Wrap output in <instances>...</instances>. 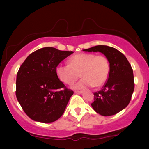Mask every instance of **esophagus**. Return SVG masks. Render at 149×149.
<instances>
[{
  "mask_svg": "<svg viewBox=\"0 0 149 149\" xmlns=\"http://www.w3.org/2000/svg\"><path fill=\"white\" fill-rule=\"evenodd\" d=\"M74 93H77V94H81V93H83V91H75Z\"/></svg>",
  "mask_w": 149,
  "mask_h": 149,
  "instance_id": "esophagus-1",
  "label": "esophagus"
}]
</instances>
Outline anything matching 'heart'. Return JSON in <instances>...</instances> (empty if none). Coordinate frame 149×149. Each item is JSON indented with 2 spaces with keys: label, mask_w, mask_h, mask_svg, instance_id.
<instances>
[{
  "label": "heart",
  "mask_w": 149,
  "mask_h": 149,
  "mask_svg": "<svg viewBox=\"0 0 149 149\" xmlns=\"http://www.w3.org/2000/svg\"><path fill=\"white\" fill-rule=\"evenodd\" d=\"M69 64H59L56 73L59 79L67 85L72 84L80 75L83 77L72 85L75 89L93 86L100 87L107 82L110 72L109 62L103 56L81 53L69 59Z\"/></svg>",
  "instance_id": "heart-1"
}]
</instances>
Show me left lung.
Listing matches in <instances>:
<instances>
[{
    "mask_svg": "<svg viewBox=\"0 0 149 149\" xmlns=\"http://www.w3.org/2000/svg\"><path fill=\"white\" fill-rule=\"evenodd\" d=\"M83 51L102 53L110 65L107 82L102 89L93 93L91 107L97 113L106 117L119 113L129 104L134 90L131 65L122 53L111 47L97 45Z\"/></svg>",
    "mask_w": 149,
    "mask_h": 149,
    "instance_id": "obj_1",
    "label": "left lung"
}]
</instances>
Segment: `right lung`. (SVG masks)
<instances>
[{
	"mask_svg": "<svg viewBox=\"0 0 149 149\" xmlns=\"http://www.w3.org/2000/svg\"><path fill=\"white\" fill-rule=\"evenodd\" d=\"M73 53L44 47L29 55L20 66L16 79V97L31 119L52 123L63 115L74 92L60 81L56 68Z\"/></svg>",
	"mask_w": 149,
	"mask_h": 149,
	"instance_id": "obj_1",
	"label": "right lung"
}]
</instances>
